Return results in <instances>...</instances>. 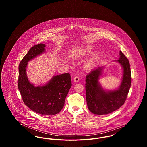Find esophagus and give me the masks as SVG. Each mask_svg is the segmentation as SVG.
Listing matches in <instances>:
<instances>
[{"mask_svg":"<svg viewBox=\"0 0 147 147\" xmlns=\"http://www.w3.org/2000/svg\"><path fill=\"white\" fill-rule=\"evenodd\" d=\"M74 81L75 82H78L79 81V77H74Z\"/></svg>","mask_w":147,"mask_h":147,"instance_id":"esophagus-1","label":"esophagus"}]
</instances>
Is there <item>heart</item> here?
I'll return each mask as SVG.
<instances>
[{
    "mask_svg": "<svg viewBox=\"0 0 147 147\" xmlns=\"http://www.w3.org/2000/svg\"><path fill=\"white\" fill-rule=\"evenodd\" d=\"M92 51V49L91 48H88L87 49H85L84 51V53L85 54H87V53H90ZM96 57H94L93 58H91L89 61H88L86 64H85V67L87 69H89L91 68V67L94 65L95 61V58Z\"/></svg>",
    "mask_w": 147,
    "mask_h": 147,
    "instance_id": "heart-1",
    "label": "heart"
}]
</instances>
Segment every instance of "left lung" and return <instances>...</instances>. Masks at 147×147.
Returning a JSON list of instances; mask_svg holds the SVG:
<instances>
[{
	"label": "left lung",
	"mask_w": 147,
	"mask_h": 147,
	"mask_svg": "<svg viewBox=\"0 0 147 147\" xmlns=\"http://www.w3.org/2000/svg\"><path fill=\"white\" fill-rule=\"evenodd\" d=\"M119 59L117 62L122 65L123 75L121 84L117 90L105 91L98 83L102 67H98L86 76L85 90L88 107L95 115H107L113 112L124 104L129 90L131 82V70L128 59L119 52Z\"/></svg>",
	"instance_id": "1"
}]
</instances>
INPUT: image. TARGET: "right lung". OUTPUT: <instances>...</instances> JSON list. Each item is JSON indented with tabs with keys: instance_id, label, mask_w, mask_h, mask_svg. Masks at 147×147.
<instances>
[{
	"instance_id": "right-lung-1",
	"label": "right lung",
	"mask_w": 147,
	"mask_h": 147,
	"mask_svg": "<svg viewBox=\"0 0 147 147\" xmlns=\"http://www.w3.org/2000/svg\"><path fill=\"white\" fill-rule=\"evenodd\" d=\"M45 45L32 46L19 64L18 86L24 104L31 110L41 115H56L63 109L64 101L71 86L69 73L56 76L48 84L35 87L26 74L28 62L45 51Z\"/></svg>"
}]
</instances>
